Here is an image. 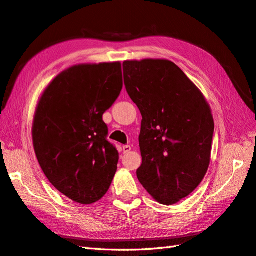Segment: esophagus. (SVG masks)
<instances>
[{"label":"esophagus","instance_id":"1","mask_svg":"<svg viewBox=\"0 0 256 256\" xmlns=\"http://www.w3.org/2000/svg\"><path fill=\"white\" fill-rule=\"evenodd\" d=\"M130 150H132V147H130L129 144H124V147H122V151H124V154H128Z\"/></svg>","mask_w":256,"mask_h":256}]
</instances>
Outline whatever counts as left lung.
Returning a JSON list of instances; mask_svg holds the SVG:
<instances>
[{
	"instance_id": "1",
	"label": "left lung",
	"mask_w": 256,
	"mask_h": 256,
	"mask_svg": "<svg viewBox=\"0 0 256 256\" xmlns=\"http://www.w3.org/2000/svg\"><path fill=\"white\" fill-rule=\"evenodd\" d=\"M122 67L126 90L142 116L137 176L154 200L174 204L196 189L210 164V107L174 62L126 60Z\"/></svg>"
}]
</instances>
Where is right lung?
<instances>
[{
	"label": "right lung",
	"mask_w": 256,
	"mask_h": 256,
	"mask_svg": "<svg viewBox=\"0 0 256 256\" xmlns=\"http://www.w3.org/2000/svg\"><path fill=\"white\" fill-rule=\"evenodd\" d=\"M122 90V64L70 67L46 88L36 108L33 144L46 178L82 204L100 200L117 171L119 154L107 140L102 114Z\"/></svg>",
	"instance_id": "add662e5"
}]
</instances>
